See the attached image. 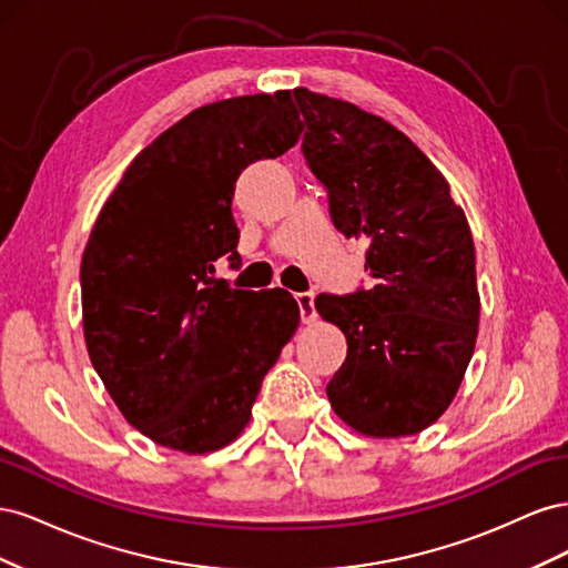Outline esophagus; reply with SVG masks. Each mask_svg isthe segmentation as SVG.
I'll use <instances>...</instances> for the list:
<instances>
[{"instance_id":"1","label":"esophagus","mask_w":568,"mask_h":568,"mask_svg":"<svg viewBox=\"0 0 568 568\" xmlns=\"http://www.w3.org/2000/svg\"><path fill=\"white\" fill-rule=\"evenodd\" d=\"M296 303H298L303 322L315 320L317 313H315V294H313V291H301V294H296Z\"/></svg>"}]
</instances>
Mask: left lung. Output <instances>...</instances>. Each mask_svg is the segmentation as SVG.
Listing matches in <instances>:
<instances>
[{
	"mask_svg": "<svg viewBox=\"0 0 568 568\" xmlns=\"http://www.w3.org/2000/svg\"><path fill=\"white\" fill-rule=\"evenodd\" d=\"M294 99L307 125L305 163L326 189L334 227L367 239L374 280L315 298L348 343L326 395L359 434L412 436L448 409L474 355L480 301L469 222L438 168L384 118L305 88Z\"/></svg>",
	"mask_w": 568,
	"mask_h": 568,
	"instance_id": "obj_1",
	"label": "left lung"
}]
</instances>
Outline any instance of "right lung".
Returning <instances> with one entry per match:
<instances>
[{"label": "right lung", "instance_id": "1", "mask_svg": "<svg viewBox=\"0 0 568 568\" xmlns=\"http://www.w3.org/2000/svg\"><path fill=\"white\" fill-rule=\"evenodd\" d=\"M301 130L288 90L201 106L130 163L94 222L80 265L88 353L123 417L165 448L203 455L242 434L296 332L288 291L213 274L222 255L242 265V170L282 156Z\"/></svg>", "mask_w": 568, "mask_h": 568}]
</instances>
